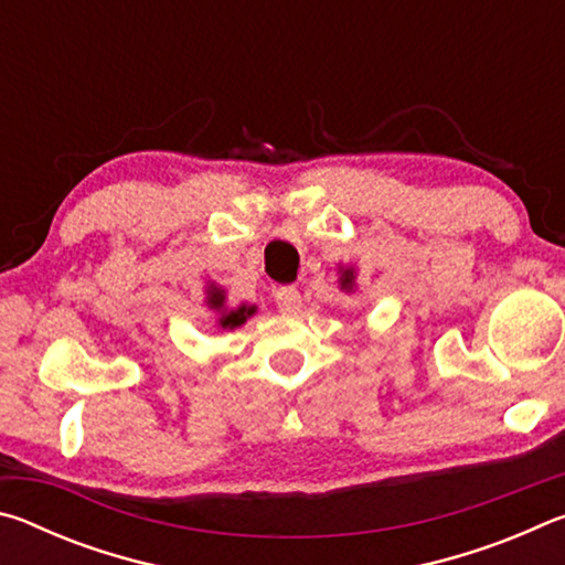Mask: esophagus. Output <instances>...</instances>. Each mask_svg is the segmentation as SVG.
Masks as SVG:
<instances>
[{"instance_id": "obj_1", "label": "esophagus", "mask_w": 565, "mask_h": 565, "mask_svg": "<svg viewBox=\"0 0 565 565\" xmlns=\"http://www.w3.org/2000/svg\"><path fill=\"white\" fill-rule=\"evenodd\" d=\"M276 306H279V311L284 313H296L301 311V294L296 286H281L279 291H276Z\"/></svg>"}]
</instances>
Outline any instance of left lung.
I'll return each instance as SVG.
<instances>
[{
  "mask_svg": "<svg viewBox=\"0 0 565 565\" xmlns=\"http://www.w3.org/2000/svg\"><path fill=\"white\" fill-rule=\"evenodd\" d=\"M339 284H341V291H353V286H356V271H353L351 266H347V269H341Z\"/></svg>",
  "mask_w": 565,
  "mask_h": 565,
  "instance_id": "8db88e82",
  "label": "left lung"
}]
</instances>
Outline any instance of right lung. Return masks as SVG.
<instances>
[{
	"label": "right lung",
	"mask_w": 565,
	"mask_h": 565,
	"mask_svg": "<svg viewBox=\"0 0 565 565\" xmlns=\"http://www.w3.org/2000/svg\"><path fill=\"white\" fill-rule=\"evenodd\" d=\"M206 294H209V296H206L209 309L218 311V327H222V329H236V327H242V323L256 311L254 306H246V303L238 306V309L226 311V309H224V299H226L224 289H218L216 284L209 286Z\"/></svg>",
	"instance_id": "add662e5"
}]
</instances>
